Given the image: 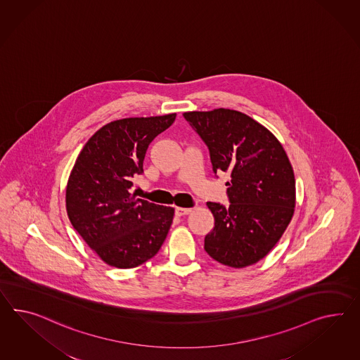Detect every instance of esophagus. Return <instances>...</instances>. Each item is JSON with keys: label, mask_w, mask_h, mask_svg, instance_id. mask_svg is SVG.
Here are the masks:
<instances>
[{"label": "esophagus", "mask_w": 360, "mask_h": 360, "mask_svg": "<svg viewBox=\"0 0 360 360\" xmlns=\"http://www.w3.org/2000/svg\"><path fill=\"white\" fill-rule=\"evenodd\" d=\"M175 212L177 217H183V215H186V214H189V212H192V209H188V207H176Z\"/></svg>", "instance_id": "obj_1"}]
</instances>
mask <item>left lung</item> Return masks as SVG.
<instances>
[{
  "instance_id": "left-lung-1",
  "label": "left lung",
  "mask_w": 360,
  "mask_h": 360,
  "mask_svg": "<svg viewBox=\"0 0 360 360\" xmlns=\"http://www.w3.org/2000/svg\"><path fill=\"white\" fill-rule=\"evenodd\" d=\"M207 145L212 169L229 172L230 206L207 202L215 227L205 250L221 265H255L276 247L295 212L294 169L277 137L243 112H184Z\"/></svg>"
}]
</instances>
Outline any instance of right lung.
I'll return each mask as SVG.
<instances>
[{
	"label": "right lung",
	"instance_id": "obj_1",
	"mask_svg": "<svg viewBox=\"0 0 360 360\" xmlns=\"http://www.w3.org/2000/svg\"><path fill=\"white\" fill-rule=\"evenodd\" d=\"M176 113L105 124L86 142L66 184V212L86 244L110 266L131 269L154 257L175 209L136 198L133 177L143 169L148 145Z\"/></svg>",
	"mask_w": 360,
	"mask_h": 360
}]
</instances>
